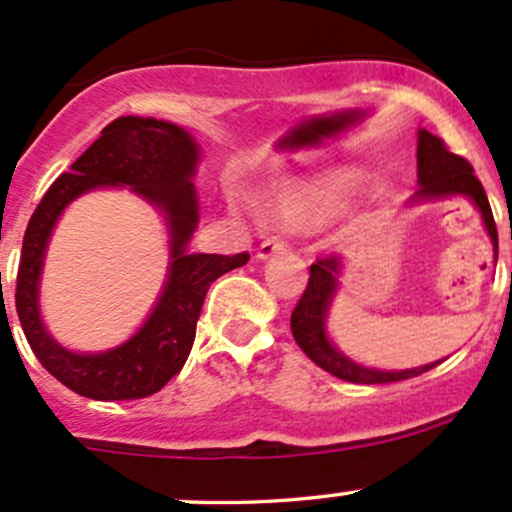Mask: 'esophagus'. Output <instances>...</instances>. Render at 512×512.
Returning a JSON list of instances; mask_svg holds the SVG:
<instances>
[{"label":"esophagus","instance_id":"esophagus-1","mask_svg":"<svg viewBox=\"0 0 512 512\" xmlns=\"http://www.w3.org/2000/svg\"><path fill=\"white\" fill-rule=\"evenodd\" d=\"M291 246H288L286 239H278V236H273V239H266L261 246H258V258H271L276 254H283V251H288Z\"/></svg>","mask_w":512,"mask_h":512}]
</instances>
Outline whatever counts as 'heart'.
Masks as SVG:
<instances>
[{
	"instance_id": "b5f03b06",
	"label": "heart",
	"mask_w": 512,
	"mask_h": 512,
	"mask_svg": "<svg viewBox=\"0 0 512 512\" xmlns=\"http://www.w3.org/2000/svg\"><path fill=\"white\" fill-rule=\"evenodd\" d=\"M345 197V182L342 179H323L295 187L283 194L276 204V217L291 226H318L330 214L337 212Z\"/></svg>"
}]
</instances>
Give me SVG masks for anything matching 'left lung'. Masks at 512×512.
<instances>
[{
    "label": "left lung",
    "instance_id": "8db88e82",
    "mask_svg": "<svg viewBox=\"0 0 512 512\" xmlns=\"http://www.w3.org/2000/svg\"><path fill=\"white\" fill-rule=\"evenodd\" d=\"M416 172H419V189H416L414 199H439L451 197V194H463L471 199L481 212L483 224H486L488 234L495 246V256H498V231H495V221L491 204H488L486 189L473 175L471 162L463 160L461 155H453L446 147V142L436 138L429 130H419V142H416ZM342 261L337 256H323L310 266L308 286L300 295L298 305L291 313V330L300 350L310 357L318 367L325 372L335 374V377L345 379V382L355 384H387V382H402V379L416 377V374L429 372L439 362L431 365L414 367V370L402 372H382L370 370L365 365H357L350 357L342 355L340 350L330 342L325 333V315H328L330 300L337 291V276H340Z\"/></svg>",
    "mask_w": 512,
    "mask_h": 512
}]
</instances>
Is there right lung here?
<instances>
[{"mask_svg": "<svg viewBox=\"0 0 512 512\" xmlns=\"http://www.w3.org/2000/svg\"><path fill=\"white\" fill-rule=\"evenodd\" d=\"M199 147L187 130L155 118L113 120L100 138L44 194L26 226L17 273V315L36 360L76 394L98 402L160 392L187 362L209 286L244 266L249 254H187L199 221L194 170ZM96 186H133L166 212L171 226V278L146 325L128 343L98 356L61 348L38 315V278L50 229L63 208Z\"/></svg>", "mask_w": 512, "mask_h": 512, "instance_id": "1", "label": "right lung"}]
</instances>
